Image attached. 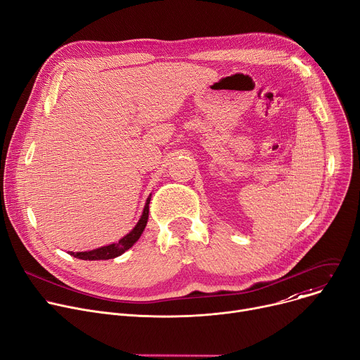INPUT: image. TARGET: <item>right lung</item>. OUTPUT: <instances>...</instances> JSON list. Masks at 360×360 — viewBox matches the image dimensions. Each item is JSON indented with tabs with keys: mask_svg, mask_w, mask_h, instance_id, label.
Masks as SVG:
<instances>
[{
	"mask_svg": "<svg viewBox=\"0 0 360 360\" xmlns=\"http://www.w3.org/2000/svg\"><path fill=\"white\" fill-rule=\"evenodd\" d=\"M150 197H152V194L146 200L145 208H143V212L140 215L137 224L133 227V230L130 233H127L123 238H120L118 242L103 246V248H98V249H94V250H88V252H68V253L70 256L82 259V260H107V259H114L120 255H123L126 250H129L139 240L143 230H145V227L148 224Z\"/></svg>",
	"mask_w": 360,
	"mask_h": 360,
	"instance_id": "1",
	"label": "right lung"
}]
</instances>
